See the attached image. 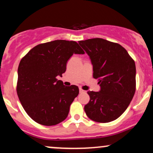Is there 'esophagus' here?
I'll return each instance as SVG.
<instances>
[{
  "label": "esophagus",
  "mask_w": 153,
  "mask_h": 153,
  "mask_svg": "<svg viewBox=\"0 0 153 153\" xmlns=\"http://www.w3.org/2000/svg\"><path fill=\"white\" fill-rule=\"evenodd\" d=\"M85 91H84V90H82V89H81V88H80V93H85Z\"/></svg>",
  "instance_id": "esophagus-1"
}]
</instances>
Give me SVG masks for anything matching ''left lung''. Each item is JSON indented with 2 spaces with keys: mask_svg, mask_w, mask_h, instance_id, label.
I'll return each mask as SVG.
<instances>
[{
  "mask_svg": "<svg viewBox=\"0 0 153 153\" xmlns=\"http://www.w3.org/2000/svg\"><path fill=\"white\" fill-rule=\"evenodd\" d=\"M90 57L94 78L101 90L88 91L90 101L84 106L89 119L106 123L119 118L130 103L136 90V67L127 51L117 43L101 38L79 41Z\"/></svg>",
  "mask_w": 153,
  "mask_h": 153,
  "instance_id": "1",
  "label": "left lung"
}]
</instances>
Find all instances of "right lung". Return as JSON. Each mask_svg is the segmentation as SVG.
<instances>
[{"label":"right lung","instance_id":"obj_1","mask_svg":"<svg viewBox=\"0 0 153 153\" xmlns=\"http://www.w3.org/2000/svg\"><path fill=\"white\" fill-rule=\"evenodd\" d=\"M76 42L54 40L36 45L21 59L16 92L23 108L34 122L56 125L68 117L78 96L75 85L65 86L62 77L73 54H84Z\"/></svg>","mask_w":153,"mask_h":153}]
</instances>
